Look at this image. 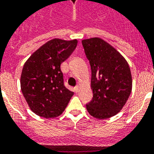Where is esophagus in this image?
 <instances>
[{
	"label": "esophagus",
	"mask_w": 154,
	"mask_h": 154,
	"mask_svg": "<svg viewBox=\"0 0 154 154\" xmlns=\"http://www.w3.org/2000/svg\"><path fill=\"white\" fill-rule=\"evenodd\" d=\"M74 90H75V92H76V93L79 92V86H78V85H77V86H75Z\"/></svg>",
	"instance_id": "esophagus-1"
}]
</instances>
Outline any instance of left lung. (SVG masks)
<instances>
[{"instance_id":"obj_1","label":"left lung","mask_w":154,"mask_h":154,"mask_svg":"<svg viewBox=\"0 0 154 154\" xmlns=\"http://www.w3.org/2000/svg\"><path fill=\"white\" fill-rule=\"evenodd\" d=\"M91 68L93 98L86 104L90 116L107 119L120 111L132 92V79L127 60L100 38L82 41Z\"/></svg>"}]
</instances>
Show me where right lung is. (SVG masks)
<instances>
[{"label":"right lung","instance_id":"right-lung-1","mask_svg":"<svg viewBox=\"0 0 154 154\" xmlns=\"http://www.w3.org/2000/svg\"><path fill=\"white\" fill-rule=\"evenodd\" d=\"M77 45V39L53 38L37 49L24 64L21 90L30 110L46 119L60 116L74 93L64 85L60 64Z\"/></svg>","mask_w":154,"mask_h":154}]
</instances>
